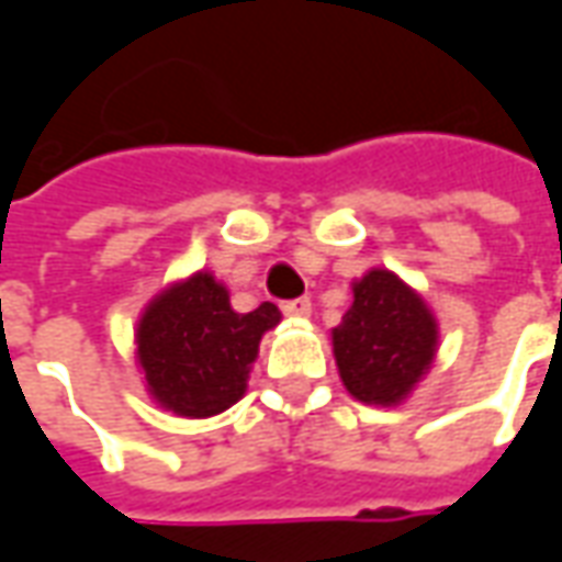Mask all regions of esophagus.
<instances>
[{"label": "esophagus", "mask_w": 562, "mask_h": 562, "mask_svg": "<svg viewBox=\"0 0 562 562\" xmlns=\"http://www.w3.org/2000/svg\"><path fill=\"white\" fill-rule=\"evenodd\" d=\"M281 312L288 314V317H308L312 314V302L308 300H290L281 305Z\"/></svg>", "instance_id": "1"}]
</instances>
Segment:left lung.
I'll use <instances>...</instances> for the list:
<instances>
[{"label": "left lung", "mask_w": 562, "mask_h": 562, "mask_svg": "<svg viewBox=\"0 0 562 562\" xmlns=\"http://www.w3.org/2000/svg\"><path fill=\"white\" fill-rule=\"evenodd\" d=\"M439 353V321L427 300L390 269L353 281V302L333 329L338 378L353 400L396 408Z\"/></svg>", "instance_id": "left-lung-1"}]
</instances>
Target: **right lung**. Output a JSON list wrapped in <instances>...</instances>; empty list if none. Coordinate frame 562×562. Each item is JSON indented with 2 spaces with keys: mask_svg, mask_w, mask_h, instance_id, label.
Listing matches in <instances>:
<instances>
[{
  "mask_svg": "<svg viewBox=\"0 0 562 562\" xmlns=\"http://www.w3.org/2000/svg\"><path fill=\"white\" fill-rule=\"evenodd\" d=\"M278 324L272 302L233 312L229 290L205 269L166 284L135 324L147 396L178 417L221 415L245 396L260 338Z\"/></svg>",
  "mask_w": 562,
  "mask_h": 562,
  "instance_id": "1",
  "label": "right lung"
}]
</instances>
